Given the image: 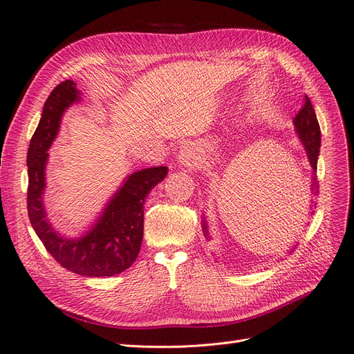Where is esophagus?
<instances>
[{"label": "esophagus", "mask_w": 354, "mask_h": 354, "mask_svg": "<svg viewBox=\"0 0 354 354\" xmlns=\"http://www.w3.org/2000/svg\"><path fill=\"white\" fill-rule=\"evenodd\" d=\"M178 160H180V162L183 164L185 167L195 168L196 165H199L201 156H199L198 151H195L194 146L187 145V146H183V147L180 149V152H178Z\"/></svg>", "instance_id": "esophagus-1"}]
</instances>
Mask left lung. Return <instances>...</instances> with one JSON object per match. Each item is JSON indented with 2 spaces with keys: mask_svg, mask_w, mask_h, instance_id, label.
I'll return each mask as SVG.
<instances>
[{
  "mask_svg": "<svg viewBox=\"0 0 354 354\" xmlns=\"http://www.w3.org/2000/svg\"><path fill=\"white\" fill-rule=\"evenodd\" d=\"M294 124L297 128V133L299 134V138L306 147V152L308 156L310 164H312V168L315 169V173L312 176V185H310V194H312V203L310 205V214L308 216H313L315 212V198L319 194V181L316 178V169H317V156H319V149H320V127L317 122V118L313 109V104L310 102L307 95H304V104L303 108L298 111L297 116L294 118ZM202 232L203 236H205L207 241H209V234H208V226L207 221L202 220ZM292 251V248H291Z\"/></svg>",
  "mask_w": 354,
  "mask_h": 354,
  "instance_id": "8db88e82",
  "label": "left lung"
}]
</instances>
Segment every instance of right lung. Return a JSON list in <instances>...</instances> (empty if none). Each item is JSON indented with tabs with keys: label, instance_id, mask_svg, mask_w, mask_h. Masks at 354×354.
Instances as JSON below:
<instances>
[{
	"label": "right lung",
	"instance_id": "right-lung-1",
	"mask_svg": "<svg viewBox=\"0 0 354 354\" xmlns=\"http://www.w3.org/2000/svg\"><path fill=\"white\" fill-rule=\"evenodd\" d=\"M80 99L73 81H63L53 88L28 149V216L46 250L62 267L81 276L103 277L122 273L130 267L143 241L145 199L167 174V167L140 169L127 178L124 186L104 208L95 226L80 239H66L55 232L42 203L46 189L44 169L62 115Z\"/></svg>",
	"mask_w": 354,
	"mask_h": 354
}]
</instances>
